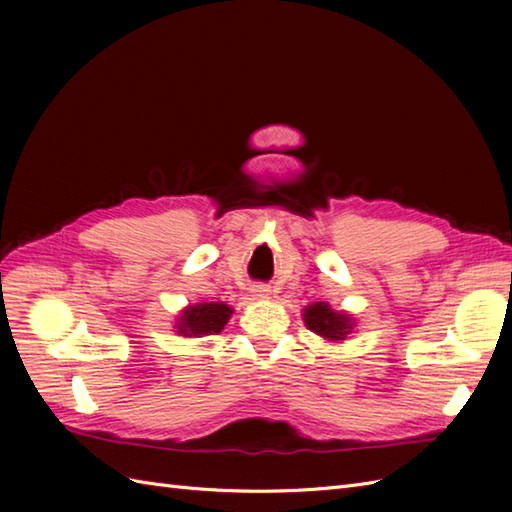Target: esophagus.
<instances>
[{"instance_id":"34e87169","label":"esophagus","mask_w":512,"mask_h":512,"mask_svg":"<svg viewBox=\"0 0 512 512\" xmlns=\"http://www.w3.org/2000/svg\"><path fill=\"white\" fill-rule=\"evenodd\" d=\"M269 294H271V288H269V286L256 284V286L252 288V297H254V299H269Z\"/></svg>"}]
</instances>
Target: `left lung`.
<instances>
[{
	"mask_svg": "<svg viewBox=\"0 0 512 512\" xmlns=\"http://www.w3.org/2000/svg\"><path fill=\"white\" fill-rule=\"evenodd\" d=\"M303 322L309 331L316 333L320 339H327L331 344L346 342V337L352 335L356 327V320L352 314L337 312V309H333L324 301L305 305Z\"/></svg>",
	"mask_w": 512,
	"mask_h": 512,
	"instance_id": "obj_1",
	"label": "left lung"
}]
</instances>
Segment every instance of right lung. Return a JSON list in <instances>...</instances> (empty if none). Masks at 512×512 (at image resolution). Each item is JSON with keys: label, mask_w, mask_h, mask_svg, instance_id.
Listing matches in <instances>:
<instances>
[{"label": "right lung", "mask_w": 512, "mask_h": 512, "mask_svg": "<svg viewBox=\"0 0 512 512\" xmlns=\"http://www.w3.org/2000/svg\"><path fill=\"white\" fill-rule=\"evenodd\" d=\"M230 316H232V307L226 305L224 301L194 303L181 309L173 329L181 337L218 335L228 324Z\"/></svg>", "instance_id": "obj_1"}]
</instances>
